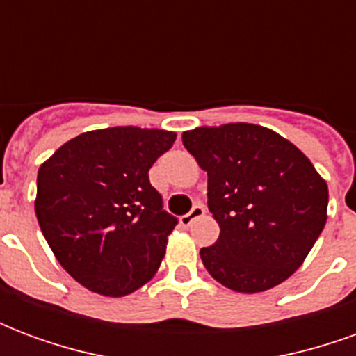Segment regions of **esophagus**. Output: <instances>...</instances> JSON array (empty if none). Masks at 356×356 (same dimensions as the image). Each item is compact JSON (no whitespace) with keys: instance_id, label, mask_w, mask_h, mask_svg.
Wrapping results in <instances>:
<instances>
[{"instance_id":"1","label":"esophagus","mask_w":356,"mask_h":356,"mask_svg":"<svg viewBox=\"0 0 356 356\" xmlns=\"http://www.w3.org/2000/svg\"><path fill=\"white\" fill-rule=\"evenodd\" d=\"M204 211H206V209H204V206H202V204H194L193 209H191L188 213H185V216L181 217V225H183V227H191V225H193L196 219H200V217L204 216Z\"/></svg>"}]
</instances>
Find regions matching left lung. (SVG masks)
<instances>
[{
  "mask_svg": "<svg viewBox=\"0 0 356 356\" xmlns=\"http://www.w3.org/2000/svg\"><path fill=\"white\" fill-rule=\"evenodd\" d=\"M183 145L208 171V208L221 229L200 250L209 275L242 293L293 275L326 225L328 185L311 160L254 124L196 127Z\"/></svg>",
  "mask_w": 356,
  "mask_h": 356,
  "instance_id": "8db88e82",
  "label": "left lung"
}]
</instances>
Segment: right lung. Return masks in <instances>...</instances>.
I'll use <instances>...</instances> for the list:
<instances>
[{
  "mask_svg": "<svg viewBox=\"0 0 356 356\" xmlns=\"http://www.w3.org/2000/svg\"><path fill=\"white\" fill-rule=\"evenodd\" d=\"M177 133L106 127L74 137L38 171L35 217L58 263L88 290L122 298L162 263L177 219L148 181Z\"/></svg>",
  "mask_w": 356,
  "mask_h": 356,
  "instance_id": "obj_1",
  "label": "right lung"
}]
</instances>
